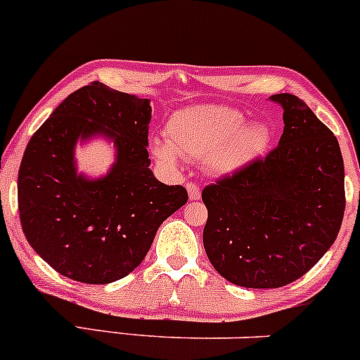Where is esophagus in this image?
I'll list each match as a JSON object with an SVG mask.
<instances>
[{
    "mask_svg": "<svg viewBox=\"0 0 360 360\" xmlns=\"http://www.w3.org/2000/svg\"><path fill=\"white\" fill-rule=\"evenodd\" d=\"M186 188H188V195H189V200H200V196H201V193H200V188L196 186L195 183H188L186 184Z\"/></svg>",
    "mask_w": 360,
    "mask_h": 360,
    "instance_id": "1",
    "label": "esophagus"
}]
</instances>
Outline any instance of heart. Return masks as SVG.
I'll use <instances>...</instances> for the list:
<instances>
[{
    "mask_svg": "<svg viewBox=\"0 0 360 360\" xmlns=\"http://www.w3.org/2000/svg\"><path fill=\"white\" fill-rule=\"evenodd\" d=\"M165 140L152 143L153 157L162 164L172 167L181 155L205 162L215 174H231L262 155L270 129L263 122H246L239 109L208 104L174 112L165 124Z\"/></svg>",
    "mask_w": 360,
    "mask_h": 360,
    "instance_id": "heart-1",
    "label": "heart"
}]
</instances>
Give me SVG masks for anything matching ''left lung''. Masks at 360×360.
<instances>
[{"label":"left lung","instance_id":"8db88e82","mask_svg":"<svg viewBox=\"0 0 360 360\" xmlns=\"http://www.w3.org/2000/svg\"><path fill=\"white\" fill-rule=\"evenodd\" d=\"M271 101L283 108L278 145L201 191L208 259L248 289H278L306 275L335 243L345 212L337 136L299 97Z\"/></svg>","mask_w":360,"mask_h":360}]
</instances>
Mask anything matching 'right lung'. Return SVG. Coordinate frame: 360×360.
Listing matches in <instances>:
<instances>
[{
  "label": "right lung",
  "instance_id": "right-lung-1",
  "mask_svg": "<svg viewBox=\"0 0 360 360\" xmlns=\"http://www.w3.org/2000/svg\"><path fill=\"white\" fill-rule=\"evenodd\" d=\"M148 98L92 82L70 94L34 133L18 171V213L34 251L84 283L116 282L143 262L160 224L188 201L150 171ZM112 137L117 164L102 180L74 169L78 137Z\"/></svg>",
  "mask_w": 360,
  "mask_h": 360
}]
</instances>
